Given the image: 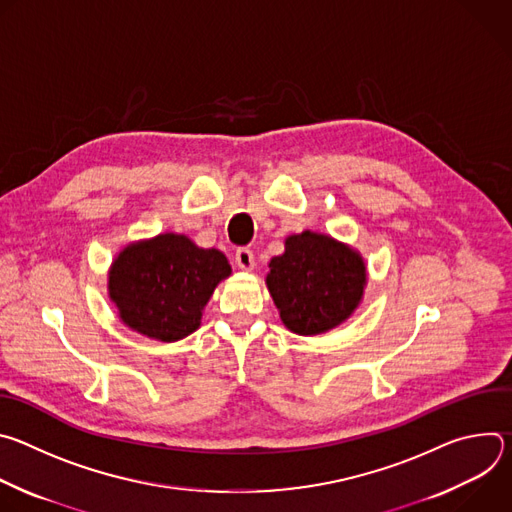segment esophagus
Wrapping results in <instances>:
<instances>
[{"label": "esophagus", "mask_w": 512, "mask_h": 512, "mask_svg": "<svg viewBox=\"0 0 512 512\" xmlns=\"http://www.w3.org/2000/svg\"><path fill=\"white\" fill-rule=\"evenodd\" d=\"M235 261H237L239 269H243V271H251V269L255 267V257H253V251H251V249H247V247H241V249H237V253H235Z\"/></svg>", "instance_id": "1"}]
</instances>
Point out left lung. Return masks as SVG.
Segmentation results:
<instances>
[{"label": "left lung", "mask_w": 512, "mask_h": 512, "mask_svg": "<svg viewBox=\"0 0 512 512\" xmlns=\"http://www.w3.org/2000/svg\"><path fill=\"white\" fill-rule=\"evenodd\" d=\"M281 322L300 336L340 326L358 308L367 267L358 251L320 233L285 239V251L269 261L265 277Z\"/></svg>", "instance_id": "1"}]
</instances>
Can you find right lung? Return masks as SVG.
I'll return each instance as SVG.
<instances>
[{
	"label": "right lung",
	"instance_id": "add662e5",
	"mask_svg": "<svg viewBox=\"0 0 512 512\" xmlns=\"http://www.w3.org/2000/svg\"><path fill=\"white\" fill-rule=\"evenodd\" d=\"M229 275L231 265L218 249L164 233L127 245L111 263L107 287L125 326L176 342L198 330L214 287Z\"/></svg>",
	"mask_w": 512,
	"mask_h": 512
}]
</instances>
